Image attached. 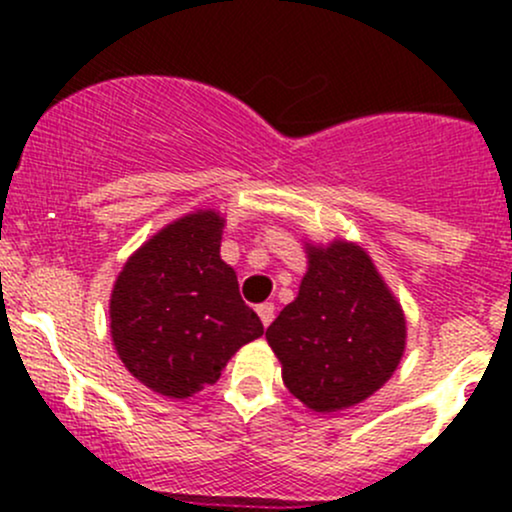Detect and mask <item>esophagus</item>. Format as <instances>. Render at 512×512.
<instances>
[{
	"label": "esophagus",
	"instance_id": "1",
	"mask_svg": "<svg viewBox=\"0 0 512 512\" xmlns=\"http://www.w3.org/2000/svg\"><path fill=\"white\" fill-rule=\"evenodd\" d=\"M255 310H257V315H260V320H262L264 327L272 325V320H274V303H260Z\"/></svg>",
	"mask_w": 512,
	"mask_h": 512
}]
</instances>
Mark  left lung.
<instances>
[{"mask_svg":"<svg viewBox=\"0 0 512 512\" xmlns=\"http://www.w3.org/2000/svg\"><path fill=\"white\" fill-rule=\"evenodd\" d=\"M298 298L267 327L284 385L313 411H339L380 390L404 354L407 320L368 252L305 245Z\"/></svg>","mask_w":512,"mask_h":512,"instance_id":"1","label":"left lung"}]
</instances>
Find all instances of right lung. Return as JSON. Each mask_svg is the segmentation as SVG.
<instances>
[{
  "mask_svg": "<svg viewBox=\"0 0 512 512\" xmlns=\"http://www.w3.org/2000/svg\"><path fill=\"white\" fill-rule=\"evenodd\" d=\"M223 219L199 209L168 223L129 257L110 296L117 356L139 383L170 399L214 385L264 327L221 260Z\"/></svg>",
  "mask_w": 512,
  "mask_h": 512,
  "instance_id": "right-lung-1",
  "label": "right lung"
}]
</instances>
